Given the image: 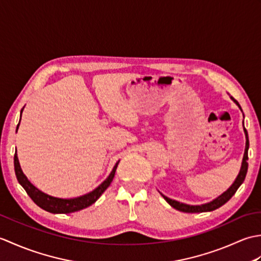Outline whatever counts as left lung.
Returning a JSON list of instances; mask_svg holds the SVG:
<instances>
[{
    "label": "left lung",
    "mask_w": 261,
    "mask_h": 261,
    "mask_svg": "<svg viewBox=\"0 0 261 261\" xmlns=\"http://www.w3.org/2000/svg\"><path fill=\"white\" fill-rule=\"evenodd\" d=\"M232 99L239 105V103H238L236 99L232 97ZM240 108V105H239ZM241 109V108H240ZM243 130H245V134H246V150H245V154H243V160H242V166H241V169H240V173L239 175H238L237 179L234 180L233 184H232V186L229 188L228 191L224 192L222 195H220L218 198H215L214 201L210 202L207 204H203V205H187V204H184V203H179L177 201H174V199H170L168 198L167 196L163 195V197L166 199L169 203V205H171L174 208L178 210V211H181V212H186V213H201V212H208V211H214L216 208H219L222 206V205H224L226 202L229 201V199L234 195L236 192L238 191V188L240 187V185L243 182V180H245L246 178V175H247V171H248V149H249V138H248V132L246 130L245 125H243Z\"/></svg>",
    "instance_id": "left-lung-1"
}]
</instances>
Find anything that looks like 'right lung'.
<instances>
[{
    "instance_id": "right-lung-1",
    "label": "right lung",
    "mask_w": 261,
    "mask_h": 261,
    "mask_svg": "<svg viewBox=\"0 0 261 261\" xmlns=\"http://www.w3.org/2000/svg\"><path fill=\"white\" fill-rule=\"evenodd\" d=\"M22 110H21V113H22ZM18 127H19V124L16 126V130H18ZM118 164L119 162L115 164L113 170L111 171V174L108 178L93 192L77 198L63 199V198L49 196L47 194L40 192L38 188L33 186L31 182L28 180V178L23 174V171H22L20 167L19 159H18V156H16V151L14 153V170H15V175H16V178H18V181L20 182L21 186L24 188L28 195L31 197L32 201L35 202L39 207H41L45 211H47V212H50V213H65V214L73 213V212H76V211L83 210L87 206H90V205H92L93 203H95L97 201V198L102 195L103 192L107 190L111 182H112L113 177L115 175L116 167H118Z\"/></svg>"
}]
</instances>
